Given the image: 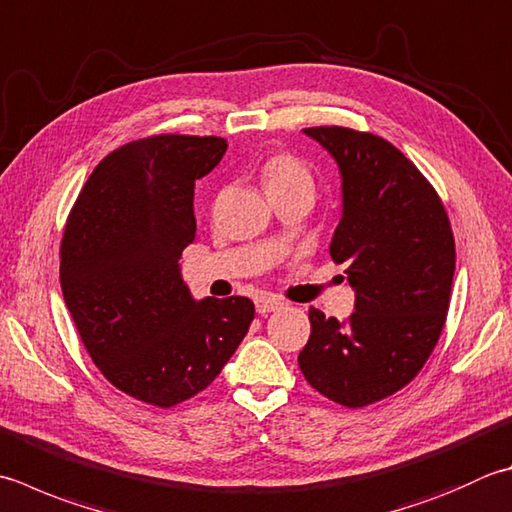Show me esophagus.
Listing matches in <instances>:
<instances>
[{
  "label": "esophagus",
  "instance_id": "esophagus-1",
  "mask_svg": "<svg viewBox=\"0 0 512 512\" xmlns=\"http://www.w3.org/2000/svg\"><path fill=\"white\" fill-rule=\"evenodd\" d=\"M255 306H257L259 315H268V313H275V310L282 308L284 302L275 295H262V297L255 299Z\"/></svg>",
  "mask_w": 512,
  "mask_h": 512
}]
</instances>
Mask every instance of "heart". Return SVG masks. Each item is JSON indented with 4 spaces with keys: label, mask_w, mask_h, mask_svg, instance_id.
Instances as JSON below:
<instances>
[{
    "label": "heart",
    "mask_w": 512,
    "mask_h": 512,
    "mask_svg": "<svg viewBox=\"0 0 512 512\" xmlns=\"http://www.w3.org/2000/svg\"><path fill=\"white\" fill-rule=\"evenodd\" d=\"M262 179L266 193L288 188H310L313 190V173L302 159L290 153L270 155L262 166Z\"/></svg>",
    "instance_id": "1"
}]
</instances>
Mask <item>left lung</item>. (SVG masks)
Segmentation results:
<instances>
[{
    "mask_svg": "<svg viewBox=\"0 0 512 512\" xmlns=\"http://www.w3.org/2000/svg\"><path fill=\"white\" fill-rule=\"evenodd\" d=\"M342 175V219L330 242L346 264L355 313L310 308L297 362L330 402L362 408L413 382L433 353L450 304L455 237L442 199L384 137L344 126L304 128Z\"/></svg>",
    "mask_w": 512,
    "mask_h": 512,
    "instance_id": "left-lung-1",
    "label": "left lung"
}]
</instances>
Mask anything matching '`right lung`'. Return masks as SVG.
I'll list each match as a JSON object with an SVG mask.
<instances>
[{
  "label": "right lung",
  "instance_id": "right-lung-1",
  "mask_svg": "<svg viewBox=\"0 0 512 512\" xmlns=\"http://www.w3.org/2000/svg\"><path fill=\"white\" fill-rule=\"evenodd\" d=\"M226 139L155 135L97 164L70 210L59 279L70 317L102 375L122 393L170 408L202 393L255 317L248 297L195 299L179 270L195 239V179Z\"/></svg>",
  "mask_w": 512,
  "mask_h": 512
}]
</instances>
